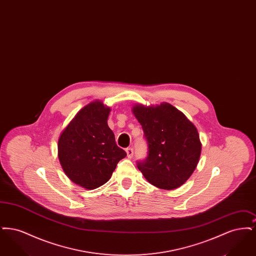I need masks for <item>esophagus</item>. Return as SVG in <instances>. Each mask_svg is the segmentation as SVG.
<instances>
[{
	"instance_id": "1",
	"label": "esophagus",
	"mask_w": 256,
	"mask_h": 256,
	"mask_svg": "<svg viewBox=\"0 0 256 256\" xmlns=\"http://www.w3.org/2000/svg\"><path fill=\"white\" fill-rule=\"evenodd\" d=\"M126 152L128 158H132V156H134V148H126Z\"/></svg>"
}]
</instances>
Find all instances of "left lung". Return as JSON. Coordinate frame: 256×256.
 <instances>
[{
    "instance_id": "8db88e82",
    "label": "left lung",
    "mask_w": 256,
    "mask_h": 256,
    "mask_svg": "<svg viewBox=\"0 0 256 256\" xmlns=\"http://www.w3.org/2000/svg\"><path fill=\"white\" fill-rule=\"evenodd\" d=\"M134 116L148 143V156L137 167L150 184L164 190L180 187L194 172L202 152L194 124L168 102L136 104Z\"/></svg>"
}]
</instances>
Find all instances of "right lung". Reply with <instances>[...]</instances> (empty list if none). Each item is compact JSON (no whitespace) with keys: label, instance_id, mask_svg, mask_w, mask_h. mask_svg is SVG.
I'll return each mask as SVG.
<instances>
[{"label":"right lung","instance_id":"1","mask_svg":"<svg viewBox=\"0 0 256 256\" xmlns=\"http://www.w3.org/2000/svg\"><path fill=\"white\" fill-rule=\"evenodd\" d=\"M110 108L95 100L80 110L61 132L58 159L73 182L96 189L110 180L118 162L126 152L116 145L108 124Z\"/></svg>","mask_w":256,"mask_h":256}]
</instances>
